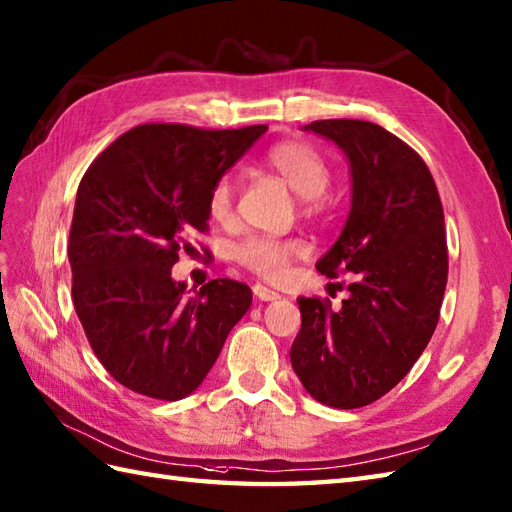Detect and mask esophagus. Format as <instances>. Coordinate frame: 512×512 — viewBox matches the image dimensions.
<instances>
[{
    "instance_id": "obj_1",
    "label": "esophagus",
    "mask_w": 512,
    "mask_h": 512,
    "mask_svg": "<svg viewBox=\"0 0 512 512\" xmlns=\"http://www.w3.org/2000/svg\"><path fill=\"white\" fill-rule=\"evenodd\" d=\"M253 294H255L257 301H277L279 299V292L270 290V288H266V285H261V283L253 285Z\"/></svg>"
}]
</instances>
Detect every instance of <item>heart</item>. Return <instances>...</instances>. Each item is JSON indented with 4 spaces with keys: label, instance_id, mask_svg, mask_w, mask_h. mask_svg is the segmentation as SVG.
<instances>
[{
    "label": "heart",
    "instance_id": "obj_1",
    "mask_svg": "<svg viewBox=\"0 0 512 512\" xmlns=\"http://www.w3.org/2000/svg\"><path fill=\"white\" fill-rule=\"evenodd\" d=\"M266 168L279 174L296 196H301V209L307 218H318L329 209L327 187L331 185V165L314 146L305 141H283L266 154ZM235 185L231 176H222L209 192V216L216 222H227L233 213ZM305 253L299 240H272L253 235L237 246V259L257 272L259 277L279 279L294 257Z\"/></svg>",
    "mask_w": 512,
    "mask_h": 512
}]
</instances>
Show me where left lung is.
<instances>
[{
    "mask_svg": "<svg viewBox=\"0 0 512 512\" xmlns=\"http://www.w3.org/2000/svg\"><path fill=\"white\" fill-rule=\"evenodd\" d=\"M303 128L349 161V218L316 270L351 281L340 310L296 299L301 331L290 362L316 401L353 410L395 388L434 334L447 285L445 216L425 161L386 128L362 120Z\"/></svg>",
    "mask_w": 512,
    "mask_h": 512,
    "instance_id": "left-lung-1",
    "label": "left lung"
}]
</instances>
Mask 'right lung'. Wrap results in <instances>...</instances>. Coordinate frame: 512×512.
<instances>
[{"mask_svg":"<svg viewBox=\"0 0 512 512\" xmlns=\"http://www.w3.org/2000/svg\"><path fill=\"white\" fill-rule=\"evenodd\" d=\"M266 130L144 124L82 176L67 248L71 299L102 366L139 395H192L253 303L251 288L233 279L187 294L172 266L207 231L213 183Z\"/></svg>","mask_w":512,"mask_h":512,"instance_id":"1","label":"right lung"}]
</instances>
